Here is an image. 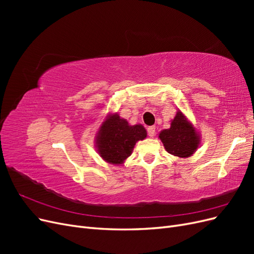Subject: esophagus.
<instances>
[{"mask_svg":"<svg viewBox=\"0 0 254 254\" xmlns=\"http://www.w3.org/2000/svg\"><path fill=\"white\" fill-rule=\"evenodd\" d=\"M147 133H148V135H149L150 137L155 136V134H156V127H155V126H149V127L147 128Z\"/></svg>","mask_w":254,"mask_h":254,"instance_id":"obj_1","label":"esophagus"}]
</instances>
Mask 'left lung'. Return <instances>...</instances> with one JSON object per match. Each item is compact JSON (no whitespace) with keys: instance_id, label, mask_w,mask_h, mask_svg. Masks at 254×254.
Returning <instances> with one entry per match:
<instances>
[{"instance_id":"1","label":"left lung","mask_w":254,"mask_h":254,"mask_svg":"<svg viewBox=\"0 0 254 254\" xmlns=\"http://www.w3.org/2000/svg\"><path fill=\"white\" fill-rule=\"evenodd\" d=\"M159 137L166 151L179 158L190 157L200 144L199 133L181 111L177 112L171 128L162 130Z\"/></svg>"}]
</instances>
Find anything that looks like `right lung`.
Listing matches in <instances>:
<instances>
[{"mask_svg":"<svg viewBox=\"0 0 254 254\" xmlns=\"http://www.w3.org/2000/svg\"><path fill=\"white\" fill-rule=\"evenodd\" d=\"M146 136L147 132L141 124L131 126L118 113H113L99 127L95 144L99 156L106 162L120 165L131 155L135 143Z\"/></svg>","mask_w":254,"mask_h":254,"instance_id":"add662e5","label":"right lung"}]
</instances>
